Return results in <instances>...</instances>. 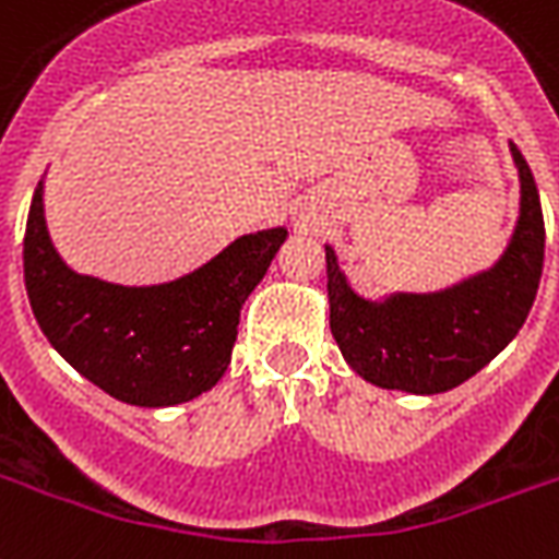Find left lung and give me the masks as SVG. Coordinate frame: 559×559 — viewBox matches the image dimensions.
<instances>
[{
  "mask_svg": "<svg viewBox=\"0 0 559 559\" xmlns=\"http://www.w3.org/2000/svg\"><path fill=\"white\" fill-rule=\"evenodd\" d=\"M522 180V213L503 258L441 293H396L367 301L346 284L325 246L332 334L355 373L388 391L441 394L479 373L519 334L545 260V222L531 165L510 144Z\"/></svg>",
  "mask_w": 559,
  "mask_h": 559,
  "instance_id": "obj_1",
  "label": "left lung"
}]
</instances>
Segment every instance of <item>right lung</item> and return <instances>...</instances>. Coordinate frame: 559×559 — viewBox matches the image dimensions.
<instances>
[{
    "label": "right lung",
    "instance_id": "obj_1",
    "mask_svg": "<svg viewBox=\"0 0 559 559\" xmlns=\"http://www.w3.org/2000/svg\"><path fill=\"white\" fill-rule=\"evenodd\" d=\"M287 227L239 237L192 275L121 287L80 275L59 258L37 183L23 239L32 311L64 361L130 406L189 403L225 376L239 308L266 275Z\"/></svg>",
    "mask_w": 559,
    "mask_h": 559
}]
</instances>
